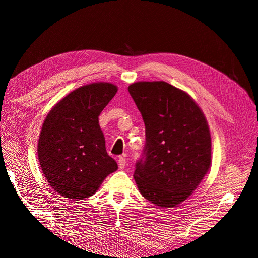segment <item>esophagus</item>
<instances>
[{
	"label": "esophagus",
	"mask_w": 258,
	"mask_h": 258,
	"mask_svg": "<svg viewBox=\"0 0 258 258\" xmlns=\"http://www.w3.org/2000/svg\"><path fill=\"white\" fill-rule=\"evenodd\" d=\"M118 166L120 169H123L124 167H126V159H124L123 157H119L118 158Z\"/></svg>",
	"instance_id": "1"
}]
</instances>
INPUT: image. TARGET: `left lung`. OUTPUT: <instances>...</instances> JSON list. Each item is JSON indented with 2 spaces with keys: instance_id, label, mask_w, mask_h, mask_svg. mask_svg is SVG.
I'll list each match as a JSON object with an SVG mask.
<instances>
[{
  "instance_id": "1",
  "label": "left lung",
  "mask_w": 258,
  "mask_h": 258,
  "mask_svg": "<svg viewBox=\"0 0 258 258\" xmlns=\"http://www.w3.org/2000/svg\"><path fill=\"white\" fill-rule=\"evenodd\" d=\"M145 124V146L134 177L152 204L172 208L188 198L211 165L206 117L189 95L166 82L128 87Z\"/></svg>"
}]
</instances>
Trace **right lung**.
<instances>
[{
  "label": "right lung",
  "mask_w": 258,
  "mask_h": 258,
  "mask_svg": "<svg viewBox=\"0 0 258 258\" xmlns=\"http://www.w3.org/2000/svg\"><path fill=\"white\" fill-rule=\"evenodd\" d=\"M117 87L93 83L75 89L54 105L43 123L37 155L53 190L69 199L92 196L103 179L117 170L105 150L99 115Z\"/></svg>",
  "instance_id": "add662e5"
}]
</instances>
